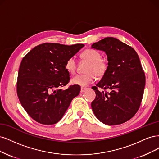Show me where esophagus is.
<instances>
[{"label":"esophagus","instance_id":"1","mask_svg":"<svg viewBox=\"0 0 159 159\" xmlns=\"http://www.w3.org/2000/svg\"><path fill=\"white\" fill-rule=\"evenodd\" d=\"M86 88H83V87H82L80 89V93H84V92L86 90Z\"/></svg>","mask_w":159,"mask_h":159}]
</instances>
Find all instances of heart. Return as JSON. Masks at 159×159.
Here are the masks:
<instances>
[{
	"label": "heart",
	"mask_w": 159,
	"mask_h": 159,
	"mask_svg": "<svg viewBox=\"0 0 159 159\" xmlns=\"http://www.w3.org/2000/svg\"><path fill=\"white\" fill-rule=\"evenodd\" d=\"M81 59L89 62L86 69L87 73L78 75L71 80V83L82 87L88 86L94 81L95 76L101 77L106 72L107 65L106 61L102 59V55L98 51L88 49L84 50L80 55ZM65 68L70 74L76 71V63L74 57H70L65 63Z\"/></svg>",
	"instance_id": "1"
}]
</instances>
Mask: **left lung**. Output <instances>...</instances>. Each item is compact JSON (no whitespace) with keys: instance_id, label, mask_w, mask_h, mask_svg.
<instances>
[{"instance_id":"1","label":"left lung","mask_w":159,"mask_h":159,"mask_svg":"<svg viewBox=\"0 0 159 159\" xmlns=\"http://www.w3.org/2000/svg\"><path fill=\"white\" fill-rule=\"evenodd\" d=\"M91 48L104 52L108 61L103 77L93 89L96 98L91 106L94 115L106 125L123 124L139 110L145 76L134 48L112 37L93 43ZM109 92L99 91L98 87Z\"/></svg>"}]
</instances>
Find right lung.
<instances>
[{
  "label": "right lung",
  "instance_id": "obj_1",
  "mask_svg": "<svg viewBox=\"0 0 159 159\" xmlns=\"http://www.w3.org/2000/svg\"><path fill=\"white\" fill-rule=\"evenodd\" d=\"M84 44L66 45L45 43L33 48L22 59L18 75L17 94L24 109L44 125L57 123L80 91L79 85L66 90L69 73L65 63Z\"/></svg>",
  "mask_w": 159,
  "mask_h": 159
}]
</instances>
